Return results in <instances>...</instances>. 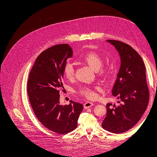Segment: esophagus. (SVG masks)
<instances>
[{"instance_id": "obj_1", "label": "esophagus", "mask_w": 157, "mask_h": 157, "mask_svg": "<svg viewBox=\"0 0 157 157\" xmlns=\"http://www.w3.org/2000/svg\"><path fill=\"white\" fill-rule=\"evenodd\" d=\"M93 105H94L93 103H92L91 101H86V103L84 104V108L85 109H87V108H90L91 106H92Z\"/></svg>"}]
</instances>
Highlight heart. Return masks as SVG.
<instances>
[{"label":"heart","mask_w":157,"mask_h":157,"mask_svg":"<svg viewBox=\"0 0 157 157\" xmlns=\"http://www.w3.org/2000/svg\"><path fill=\"white\" fill-rule=\"evenodd\" d=\"M84 61L86 62L93 69L98 71L99 69V73L103 75L107 72V70L102 68L103 59L100 56L95 52H88L84 56ZM64 74L67 79H72L75 75V67L72 63H66L64 66ZM81 93L89 99H93L96 97V92L91 88L88 87L82 88L80 90Z\"/></svg>","instance_id":"1"}]
</instances>
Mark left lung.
Returning a JSON list of instances; mask_svg holds the SVG:
<instances>
[{
  "instance_id": "left-lung-1",
  "label": "left lung",
  "mask_w": 157,
  "mask_h": 157,
  "mask_svg": "<svg viewBox=\"0 0 157 157\" xmlns=\"http://www.w3.org/2000/svg\"><path fill=\"white\" fill-rule=\"evenodd\" d=\"M106 42L118 52L121 65L111 90L118 101L106 105V117L101 125L109 132L121 133L134 126L147 109L149 91L146 70L141 56L130 46L119 40Z\"/></svg>"
}]
</instances>
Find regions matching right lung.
<instances>
[{
	"mask_svg": "<svg viewBox=\"0 0 157 157\" xmlns=\"http://www.w3.org/2000/svg\"><path fill=\"white\" fill-rule=\"evenodd\" d=\"M72 55V49L66 44L44 51L37 58L27 82V93L36 117L48 129L59 134L75 129L83 109L82 104L71 100L64 106L59 102L64 66Z\"/></svg>",
	"mask_w": 157,
	"mask_h": 157,
	"instance_id": "add662e5",
	"label": "right lung"
}]
</instances>
